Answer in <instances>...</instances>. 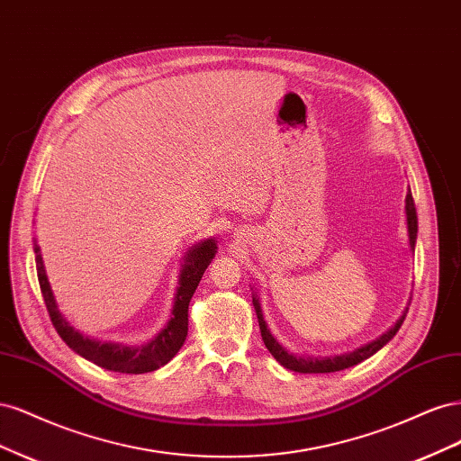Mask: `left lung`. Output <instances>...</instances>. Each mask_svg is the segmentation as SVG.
Instances as JSON below:
<instances>
[{
    "instance_id": "8db88e82",
    "label": "left lung",
    "mask_w": 461,
    "mask_h": 461,
    "mask_svg": "<svg viewBox=\"0 0 461 461\" xmlns=\"http://www.w3.org/2000/svg\"><path fill=\"white\" fill-rule=\"evenodd\" d=\"M406 219H408V234H410V246L411 249L415 248V240H417V213H415V203L411 198V192H408L406 196ZM254 308H256V315L259 321V330H261V339L265 342V348L271 352V356L281 364L283 367L296 371V373H334V371H342L348 367H354L361 361L371 357L375 352H379L381 348L394 339V334L398 332V329L402 327L403 319H406V313L410 308H406V312L402 313V317L396 321V325L390 329L388 332H384L383 337H379L376 340L357 348V350L350 352V354H342V356H334V357H310V356H294L290 354L283 344H278V340L273 337L271 330L267 329V323H265L263 313H261V305L258 300V294H254Z\"/></svg>"
}]
</instances>
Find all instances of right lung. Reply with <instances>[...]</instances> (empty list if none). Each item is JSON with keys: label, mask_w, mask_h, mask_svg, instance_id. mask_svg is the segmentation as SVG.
I'll return each mask as SVG.
<instances>
[{"label": "right lung", "mask_w": 461, "mask_h": 461, "mask_svg": "<svg viewBox=\"0 0 461 461\" xmlns=\"http://www.w3.org/2000/svg\"><path fill=\"white\" fill-rule=\"evenodd\" d=\"M215 252H217V244L213 239L202 240L200 244L192 246L188 249L185 256L183 271H180V276H178V288L175 294V303L171 312L173 315L169 319V323H167L158 337L151 339L148 344L127 346L119 342H100L95 339L85 337V334L75 330L67 323V319L58 310V303H55L53 292L50 288L44 261H41V254H40V246L34 242L40 290H41V296H44L51 323L55 330L59 332V337L65 340L68 348H71V350H75L85 359L92 361V364L100 366L107 371L132 373V375L156 371L161 366L169 364L180 350V346L185 344L186 334H188V303L202 281L207 265L215 258Z\"/></svg>", "instance_id": "obj_1"}]
</instances>
